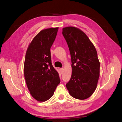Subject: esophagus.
Returning a JSON list of instances; mask_svg holds the SVG:
<instances>
[{
	"mask_svg": "<svg viewBox=\"0 0 122 122\" xmlns=\"http://www.w3.org/2000/svg\"><path fill=\"white\" fill-rule=\"evenodd\" d=\"M60 71L61 72V73H63V71H64V70H63V68H61L60 69Z\"/></svg>",
	"mask_w": 122,
	"mask_h": 122,
	"instance_id": "esophagus-1",
	"label": "esophagus"
}]
</instances>
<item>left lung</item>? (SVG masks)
<instances>
[{"label": "left lung", "instance_id": "left-lung-1", "mask_svg": "<svg viewBox=\"0 0 122 122\" xmlns=\"http://www.w3.org/2000/svg\"><path fill=\"white\" fill-rule=\"evenodd\" d=\"M62 34L68 45L72 61V75L66 87L72 97L86 99L93 94L99 78L100 62L96 49L78 28L65 27Z\"/></svg>", "mask_w": 122, "mask_h": 122}]
</instances>
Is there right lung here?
<instances>
[{
	"instance_id": "obj_1",
	"label": "right lung",
	"mask_w": 122,
	"mask_h": 122,
	"mask_svg": "<svg viewBox=\"0 0 122 122\" xmlns=\"http://www.w3.org/2000/svg\"><path fill=\"white\" fill-rule=\"evenodd\" d=\"M58 27L41 31L29 44L24 65V77L33 98L40 102L52 96L61 80L51 62L50 48Z\"/></svg>"
}]
</instances>
